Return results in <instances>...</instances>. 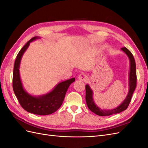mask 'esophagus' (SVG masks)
<instances>
[{"instance_id": "34e87169", "label": "esophagus", "mask_w": 148, "mask_h": 148, "mask_svg": "<svg viewBox=\"0 0 148 148\" xmlns=\"http://www.w3.org/2000/svg\"><path fill=\"white\" fill-rule=\"evenodd\" d=\"M88 75L84 73H82L78 75V79L81 80V81H86V80L88 79Z\"/></svg>"}]
</instances>
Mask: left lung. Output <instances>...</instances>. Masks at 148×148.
Returning a JSON list of instances; mask_svg holds the SVG:
<instances>
[{
    "mask_svg": "<svg viewBox=\"0 0 148 148\" xmlns=\"http://www.w3.org/2000/svg\"><path fill=\"white\" fill-rule=\"evenodd\" d=\"M128 56L130 60V72H129V90L127 97L124 101L115 108L112 109H101L96 104L93 99V91L89 84L86 85V101L89 109L95 114L100 116H109L110 115L120 113L127 109L131 101L133 93L136 86V71L135 59L132 52L126 47L121 49Z\"/></svg>",
    "mask_w": 148,
    "mask_h": 148,
    "instance_id": "obj_1",
    "label": "left lung"
}]
</instances>
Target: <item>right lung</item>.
Wrapping results in <instances>:
<instances>
[{
    "label": "right lung",
    "instance_id": "1",
    "mask_svg": "<svg viewBox=\"0 0 148 148\" xmlns=\"http://www.w3.org/2000/svg\"><path fill=\"white\" fill-rule=\"evenodd\" d=\"M40 37L35 36L31 39L22 47L16 56L13 73V89L21 106L28 112L40 115L51 114L59 109L64 100L65 94L70 85L75 81L72 78L58 83L51 91L45 95L34 96L26 91L22 84L20 66L22 56L31 42Z\"/></svg>",
    "mask_w": 148,
    "mask_h": 148
}]
</instances>
